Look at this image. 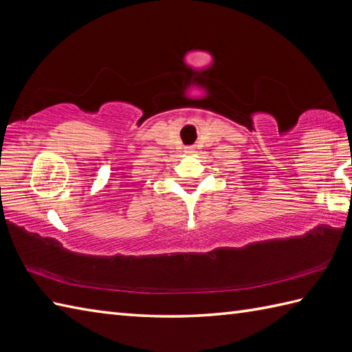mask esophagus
<instances>
[{"label":"esophagus","instance_id":"34e87169","mask_svg":"<svg viewBox=\"0 0 352 352\" xmlns=\"http://www.w3.org/2000/svg\"><path fill=\"white\" fill-rule=\"evenodd\" d=\"M186 153H189V154H192V153H193V148H192V146H189V148H186Z\"/></svg>","mask_w":352,"mask_h":352}]
</instances>
